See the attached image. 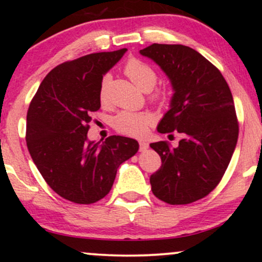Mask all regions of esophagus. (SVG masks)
<instances>
[{
  "mask_svg": "<svg viewBox=\"0 0 262 262\" xmlns=\"http://www.w3.org/2000/svg\"><path fill=\"white\" fill-rule=\"evenodd\" d=\"M139 149H140V151H145L146 149H149V143H146V141H144V140H140L139 141Z\"/></svg>",
  "mask_w": 262,
  "mask_h": 262,
  "instance_id": "34e87169",
  "label": "esophagus"
}]
</instances>
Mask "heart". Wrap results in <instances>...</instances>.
Returning a JSON list of instances; mask_svg holds the SVG:
<instances>
[{"mask_svg": "<svg viewBox=\"0 0 262 262\" xmlns=\"http://www.w3.org/2000/svg\"><path fill=\"white\" fill-rule=\"evenodd\" d=\"M124 73L133 82L143 91H150L158 81V74L155 69L148 62L139 59L128 60L124 66ZM108 76H104L100 87V101L107 102ZM151 98L156 102H164L167 98L165 90H158L152 93ZM154 122V117L149 112H129L123 111L113 119V127L118 133L129 137H141L146 133L149 125Z\"/></svg>", "mask_w": 262, "mask_h": 262, "instance_id": "1", "label": "heart"}]
</instances>
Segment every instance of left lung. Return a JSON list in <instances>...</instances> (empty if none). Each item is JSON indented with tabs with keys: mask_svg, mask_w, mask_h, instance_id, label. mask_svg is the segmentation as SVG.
Instances as JSON below:
<instances>
[{
	"mask_svg": "<svg viewBox=\"0 0 262 262\" xmlns=\"http://www.w3.org/2000/svg\"><path fill=\"white\" fill-rule=\"evenodd\" d=\"M140 54L160 66L173 90L158 132L182 138L177 148L167 141L150 144L162 162L150 176L151 191L169 204L192 203L217 187L235 150L233 96L221 71L192 48L151 44Z\"/></svg>",
	"mask_w": 262,
	"mask_h": 262,
	"instance_id": "1",
	"label": "left lung"
}]
</instances>
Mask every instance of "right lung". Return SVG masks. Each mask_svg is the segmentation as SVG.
Listing matches in <instances>:
<instances>
[{
    "instance_id": "1",
    "label": "right lung",
    "mask_w": 262,
    "mask_h": 262,
    "mask_svg": "<svg viewBox=\"0 0 262 262\" xmlns=\"http://www.w3.org/2000/svg\"><path fill=\"white\" fill-rule=\"evenodd\" d=\"M127 49L95 53L54 68L27 113L26 140L35 166L60 197L91 204L112 188L117 170L139 149L137 140L111 135L87 140L91 113L100 110L103 75Z\"/></svg>"
}]
</instances>
